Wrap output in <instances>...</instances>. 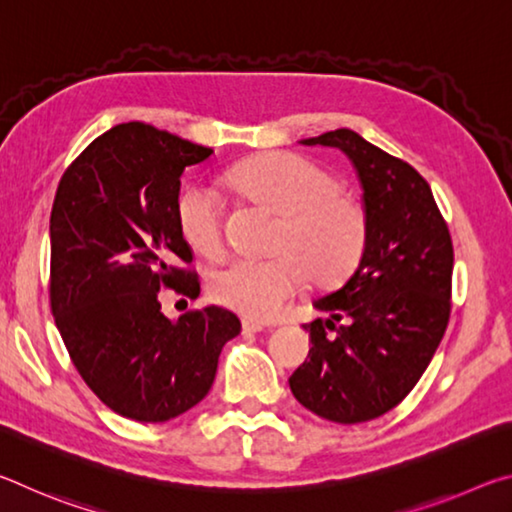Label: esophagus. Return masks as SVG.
Masks as SVG:
<instances>
[{"mask_svg":"<svg viewBox=\"0 0 512 512\" xmlns=\"http://www.w3.org/2000/svg\"><path fill=\"white\" fill-rule=\"evenodd\" d=\"M241 329H244L246 334H259V332H264V325L255 323V320H244V323H241Z\"/></svg>","mask_w":512,"mask_h":512,"instance_id":"esophagus-1","label":"esophagus"}]
</instances>
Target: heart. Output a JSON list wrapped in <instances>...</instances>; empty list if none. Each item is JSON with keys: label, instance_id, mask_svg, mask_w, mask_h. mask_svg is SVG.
Returning a JSON list of instances; mask_svg holds the SVG:
<instances>
[{"label": "heart", "instance_id": "1", "mask_svg": "<svg viewBox=\"0 0 512 512\" xmlns=\"http://www.w3.org/2000/svg\"><path fill=\"white\" fill-rule=\"evenodd\" d=\"M230 183L250 201L280 214L264 259L237 257L212 271L210 298L237 314L273 320L307 280L334 287L350 277L368 246V214L341 192V178L305 155L275 151L248 160ZM180 235L194 253L214 259L225 248L223 201L212 187L192 185L178 196Z\"/></svg>", "mask_w": 512, "mask_h": 512}]
</instances>
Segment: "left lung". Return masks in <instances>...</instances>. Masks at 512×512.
Masks as SVG:
<instances>
[{
	"instance_id": "1",
	"label": "left lung",
	"mask_w": 512,
	"mask_h": 512,
	"mask_svg": "<svg viewBox=\"0 0 512 512\" xmlns=\"http://www.w3.org/2000/svg\"><path fill=\"white\" fill-rule=\"evenodd\" d=\"M302 144L334 146L352 160L368 246L343 287L314 300L329 318L302 325L311 350L289 386L311 413L357 424L395 409L443 341L452 311V235L429 183L409 162L348 128Z\"/></svg>"
}]
</instances>
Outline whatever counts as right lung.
I'll return each mask as SVG.
<instances>
[{
    "instance_id": "obj_1",
    "label": "right lung",
    "mask_w": 512,
    "mask_h": 512,
    "mask_svg": "<svg viewBox=\"0 0 512 512\" xmlns=\"http://www.w3.org/2000/svg\"><path fill=\"white\" fill-rule=\"evenodd\" d=\"M214 151L142 121L99 135L60 178L51 207L49 305L85 384L124 418L164 422L210 393L221 348L241 332L228 309L173 323L160 291L198 298L180 235V176Z\"/></svg>"
}]
</instances>
